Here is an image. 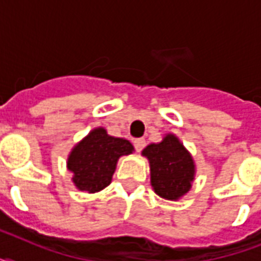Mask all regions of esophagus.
<instances>
[{"instance_id": "esophagus-1", "label": "esophagus", "mask_w": 261, "mask_h": 261, "mask_svg": "<svg viewBox=\"0 0 261 261\" xmlns=\"http://www.w3.org/2000/svg\"><path fill=\"white\" fill-rule=\"evenodd\" d=\"M134 147L137 151H142V149L145 147V139L138 138L134 141Z\"/></svg>"}]
</instances>
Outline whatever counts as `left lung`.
Here are the masks:
<instances>
[{"instance_id": "8db88e82", "label": "left lung", "mask_w": 261, "mask_h": 261, "mask_svg": "<svg viewBox=\"0 0 261 261\" xmlns=\"http://www.w3.org/2000/svg\"><path fill=\"white\" fill-rule=\"evenodd\" d=\"M149 160L150 182L159 196L177 200L188 192L195 178V163L176 135L168 134L160 143H150L142 150Z\"/></svg>"}]
</instances>
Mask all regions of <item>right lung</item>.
Returning a JSON list of instances; mask_svg holds the SVG:
<instances>
[{"mask_svg": "<svg viewBox=\"0 0 261 261\" xmlns=\"http://www.w3.org/2000/svg\"><path fill=\"white\" fill-rule=\"evenodd\" d=\"M133 151L134 146L127 139L111 137L106 128L97 127L73 147L67 169L80 191L94 194L110 186L118 160Z\"/></svg>", "mask_w": 261, "mask_h": 261, "instance_id": "1", "label": "right lung"}]
</instances>
